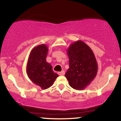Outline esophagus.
<instances>
[{
  "label": "esophagus",
  "mask_w": 121,
  "mask_h": 121,
  "mask_svg": "<svg viewBox=\"0 0 121 121\" xmlns=\"http://www.w3.org/2000/svg\"><path fill=\"white\" fill-rule=\"evenodd\" d=\"M58 74L60 75V76H64V75H65V71L62 70V71H60V72H58Z\"/></svg>",
  "instance_id": "obj_1"
}]
</instances>
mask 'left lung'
I'll return each mask as SVG.
<instances>
[{"mask_svg":"<svg viewBox=\"0 0 121 121\" xmlns=\"http://www.w3.org/2000/svg\"><path fill=\"white\" fill-rule=\"evenodd\" d=\"M69 68L65 77L70 86L76 90H82L90 84L97 72V63L91 48L79 40L67 49Z\"/></svg>","mask_w":121,"mask_h":121,"instance_id":"obj_1","label":"left lung"}]
</instances>
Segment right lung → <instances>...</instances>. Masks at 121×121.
<instances>
[{
    "instance_id": "right-lung-1",
    "label": "right lung",
    "mask_w": 121,
    "mask_h": 121,
    "mask_svg": "<svg viewBox=\"0 0 121 121\" xmlns=\"http://www.w3.org/2000/svg\"><path fill=\"white\" fill-rule=\"evenodd\" d=\"M48 47L41 44L32 49L28 58L26 72L28 77L33 83L46 89L52 85L58 77L52 70V67L46 62Z\"/></svg>"
}]
</instances>
